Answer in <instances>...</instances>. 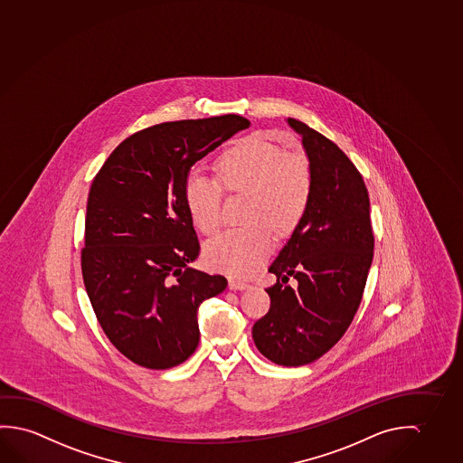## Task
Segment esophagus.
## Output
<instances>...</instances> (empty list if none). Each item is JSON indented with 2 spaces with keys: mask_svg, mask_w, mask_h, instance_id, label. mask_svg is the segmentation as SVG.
Here are the masks:
<instances>
[{
  "mask_svg": "<svg viewBox=\"0 0 463 463\" xmlns=\"http://www.w3.org/2000/svg\"><path fill=\"white\" fill-rule=\"evenodd\" d=\"M228 287H230V289H233V291H244V289L250 288V285L244 283V281H240V279H228Z\"/></svg>",
  "mask_w": 463,
  "mask_h": 463,
  "instance_id": "esophagus-1",
  "label": "esophagus"
}]
</instances>
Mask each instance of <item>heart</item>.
I'll list each match as a JSON object with an SVG mask.
<instances>
[{
    "instance_id": "obj_1",
    "label": "heart",
    "mask_w": 463,
    "mask_h": 463,
    "mask_svg": "<svg viewBox=\"0 0 463 463\" xmlns=\"http://www.w3.org/2000/svg\"><path fill=\"white\" fill-rule=\"evenodd\" d=\"M215 170L225 190L248 194L244 219L252 222L213 238L204 248V259L213 270L244 277L270 254L271 226L279 235H287L301 222L310 201L312 174L304 157L288 156L283 147L262 137H250L228 147ZM184 199L191 219L203 233L219 230L221 186L215 180L191 174Z\"/></svg>"
}]
</instances>
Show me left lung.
Listing matches in <instances>:
<instances>
[{
  "label": "left lung",
  "mask_w": 463,
  "mask_h": 463,
  "mask_svg": "<svg viewBox=\"0 0 463 463\" xmlns=\"http://www.w3.org/2000/svg\"><path fill=\"white\" fill-rule=\"evenodd\" d=\"M302 138L312 174L307 211L269 267L270 310L252 339L273 364L299 367L322 357L353 322L373 259L370 199L364 178L333 141L288 118ZM297 279L287 286V279ZM282 281L279 282V279Z\"/></svg>",
  "instance_id": "1"
}]
</instances>
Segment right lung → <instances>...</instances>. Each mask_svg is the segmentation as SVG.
Instances as JSON below:
<instances>
[{
  "label": "right lung",
  "mask_w": 463,
  "mask_h": 463,
  "mask_svg": "<svg viewBox=\"0 0 463 463\" xmlns=\"http://www.w3.org/2000/svg\"><path fill=\"white\" fill-rule=\"evenodd\" d=\"M250 125L227 114L149 127L122 141L91 184L83 281L106 336L141 367L188 359L201 302L227 288L225 277L190 267L199 241L184 186L194 162Z\"/></svg>",
  "instance_id": "obj_1"
}]
</instances>
